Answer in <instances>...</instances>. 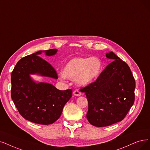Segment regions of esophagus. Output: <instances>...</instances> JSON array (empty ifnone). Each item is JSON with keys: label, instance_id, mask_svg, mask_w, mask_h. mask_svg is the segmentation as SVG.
I'll return each mask as SVG.
<instances>
[{"label": "esophagus", "instance_id": "esophagus-1", "mask_svg": "<svg viewBox=\"0 0 150 150\" xmlns=\"http://www.w3.org/2000/svg\"><path fill=\"white\" fill-rule=\"evenodd\" d=\"M73 94L75 96H77V97H79V96L81 95V92H79V91H77V90H75V91H73Z\"/></svg>", "mask_w": 150, "mask_h": 150}]
</instances>
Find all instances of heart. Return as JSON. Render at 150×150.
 Masks as SVG:
<instances>
[{
	"label": "heart",
	"instance_id": "obj_1",
	"mask_svg": "<svg viewBox=\"0 0 150 150\" xmlns=\"http://www.w3.org/2000/svg\"><path fill=\"white\" fill-rule=\"evenodd\" d=\"M102 68V62L98 57L76 58L65 65L63 75L65 78L75 79L79 86H86L98 78Z\"/></svg>",
	"mask_w": 150,
	"mask_h": 150
}]
</instances>
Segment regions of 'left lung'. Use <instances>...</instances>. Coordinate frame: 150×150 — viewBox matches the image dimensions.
I'll use <instances>...</instances> for the list:
<instances>
[{"label": "left lung", "mask_w": 150, "mask_h": 150, "mask_svg": "<svg viewBox=\"0 0 150 150\" xmlns=\"http://www.w3.org/2000/svg\"><path fill=\"white\" fill-rule=\"evenodd\" d=\"M106 57L114 61L95 82L80 89L88 101L87 120L98 127L121 121L135 101V81L129 67L112 52Z\"/></svg>", "instance_id": "1"}]
</instances>
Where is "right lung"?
Wrapping results in <instances>:
<instances>
[{
	"instance_id": "right-lung-1",
	"label": "right lung",
	"mask_w": 150,
	"mask_h": 150,
	"mask_svg": "<svg viewBox=\"0 0 150 150\" xmlns=\"http://www.w3.org/2000/svg\"><path fill=\"white\" fill-rule=\"evenodd\" d=\"M56 54L57 50L39 51L22 58L11 74V97L20 115L32 122L49 125L60 117L63 107L72 97L71 89L59 91L49 83L35 82L30 74L58 79L55 69L38 55Z\"/></svg>"
}]
</instances>
